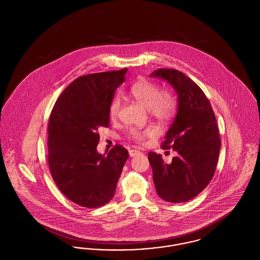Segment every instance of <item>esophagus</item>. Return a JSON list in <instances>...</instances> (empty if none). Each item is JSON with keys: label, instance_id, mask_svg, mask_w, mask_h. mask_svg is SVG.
Instances as JSON below:
<instances>
[{"label": "esophagus", "instance_id": "esophagus-1", "mask_svg": "<svg viewBox=\"0 0 260 260\" xmlns=\"http://www.w3.org/2000/svg\"><path fill=\"white\" fill-rule=\"evenodd\" d=\"M129 157H135L136 155H139V154H141V152L140 151H138V150H135V149H133V150H129Z\"/></svg>", "mask_w": 260, "mask_h": 260}]
</instances>
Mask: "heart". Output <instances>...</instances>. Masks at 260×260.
Returning a JSON list of instances; mask_svg holds the SVG:
<instances>
[{
  "instance_id": "obj_1",
  "label": "heart",
  "mask_w": 260,
  "mask_h": 260,
  "mask_svg": "<svg viewBox=\"0 0 260 260\" xmlns=\"http://www.w3.org/2000/svg\"><path fill=\"white\" fill-rule=\"evenodd\" d=\"M129 94L138 103L147 108L150 116L161 121L167 122L174 116L177 109V99L173 90L170 88L160 89L159 87L147 80H139L131 88ZM121 110V99L116 95L109 104V117L116 120ZM158 135V129L155 126H148L144 129H131L128 137L137 142H142L148 138Z\"/></svg>"
}]
</instances>
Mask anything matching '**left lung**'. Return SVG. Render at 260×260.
<instances>
[{
    "label": "left lung",
    "mask_w": 260,
    "mask_h": 260,
    "mask_svg": "<svg viewBox=\"0 0 260 260\" xmlns=\"http://www.w3.org/2000/svg\"><path fill=\"white\" fill-rule=\"evenodd\" d=\"M151 77L166 80L177 93L178 107L161 148L177 153L171 164L149 152L153 181L160 198L185 203L210 183L218 161L221 140L210 101L196 83L175 69L161 68Z\"/></svg>",
    "instance_id": "left-lung-1"
}]
</instances>
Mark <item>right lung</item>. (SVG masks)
Listing matches in <instances>:
<instances>
[{"mask_svg": "<svg viewBox=\"0 0 260 260\" xmlns=\"http://www.w3.org/2000/svg\"><path fill=\"white\" fill-rule=\"evenodd\" d=\"M127 69L84 75L56 100L49 121L48 161L58 189L75 204L94 209L111 201L128 152L117 144L96 151L99 128L109 126V104Z\"/></svg>", "mask_w": 260, "mask_h": 260, "instance_id": "add662e5", "label": "right lung"}]
</instances>
